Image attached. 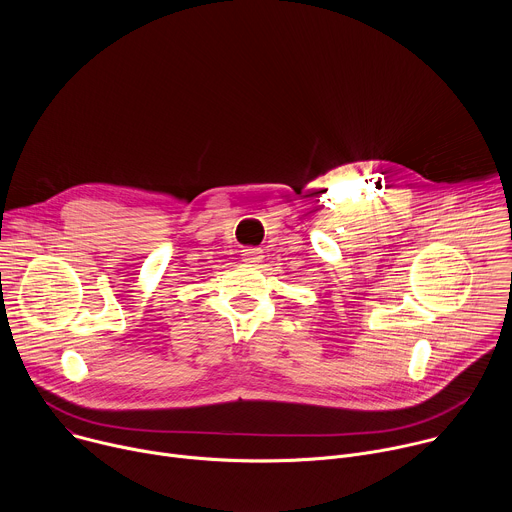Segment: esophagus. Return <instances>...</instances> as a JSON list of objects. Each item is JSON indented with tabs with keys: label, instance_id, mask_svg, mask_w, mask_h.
I'll return each instance as SVG.
<instances>
[{
	"label": "esophagus",
	"instance_id": "1",
	"mask_svg": "<svg viewBox=\"0 0 512 512\" xmlns=\"http://www.w3.org/2000/svg\"><path fill=\"white\" fill-rule=\"evenodd\" d=\"M243 259L247 263H259L263 259V249L261 247H249V249H243Z\"/></svg>",
	"mask_w": 512,
	"mask_h": 512
}]
</instances>
